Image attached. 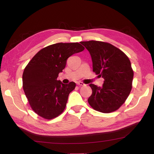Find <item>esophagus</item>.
<instances>
[{
    "instance_id": "esophagus-1",
    "label": "esophagus",
    "mask_w": 154,
    "mask_h": 154,
    "mask_svg": "<svg viewBox=\"0 0 154 154\" xmlns=\"http://www.w3.org/2000/svg\"><path fill=\"white\" fill-rule=\"evenodd\" d=\"M77 85H80V86H84V85H85V83H83V82H78V83H77Z\"/></svg>"
}]
</instances>
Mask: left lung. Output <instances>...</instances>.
Masks as SVG:
<instances>
[{
    "mask_svg": "<svg viewBox=\"0 0 154 154\" xmlns=\"http://www.w3.org/2000/svg\"><path fill=\"white\" fill-rule=\"evenodd\" d=\"M89 52L93 71L102 76V87L90 84L88 102L94 110L110 113L118 110L132 90L134 72L128 57L113 45L100 41L81 42Z\"/></svg>",
    "mask_w": 154,
    "mask_h": 154,
    "instance_id": "8db88e82",
    "label": "left lung"
}]
</instances>
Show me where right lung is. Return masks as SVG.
I'll return each instance as SVG.
<instances>
[{
	"label": "right lung",
	"mask_w": 154,
	"mask_h": 154,
	"mask_svg": "<svg viewBox=\"0 0 154 154\" xmlns=\"http://www.w3.org/2000/svg\"><path fill=\"white\" fill-rule=\"evenodd\" d=\"M84 49L78 42L54 44L38 51L27 65L22 75L23 89L31 109L42 118L51 119L63 112L76 83L63 84L57 80L58 74L66 67L69 57Z\"/></svg>",
	"instance_id": "add662e5"
}]
</instances>
